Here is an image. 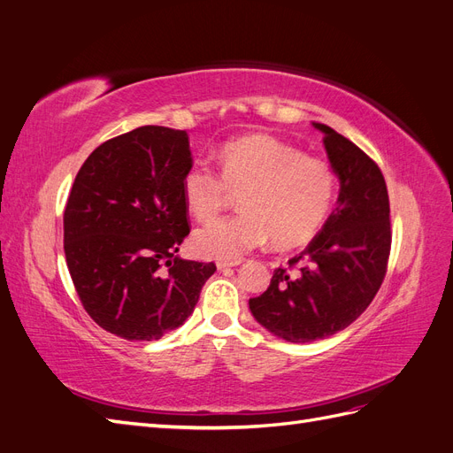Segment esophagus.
Returning a JSON list of instances; mask_svg holds the SVG:
<instances>
[{"label": "esophagus", "mask_w": 453, "mask_h": 453, "mask_svg": "<svg viewBox=\"0 0 453 453\" xmlns=\"http://www.w3.org/2000/svg\"><path fill=\"white\" fill-rule=\"evenodd\" d=\"M240 260H232V263H228V260H217V268L219 270H226V268H232V266H238Z\"/></svg>", "instance_id": "34e87169"}]
</instances>
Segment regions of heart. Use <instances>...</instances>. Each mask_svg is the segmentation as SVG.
<instances>
[{
  "mask_svg": "<svg viewBox=\"0 0 453 453\" xmlns=\"http://www.w3.org/2000/svg\"><path fill=\"white\" fill-rule=\"evenodd\" d=\"M219 172L193 164L181 181L187 210L198 221H211L242 196L243 213L195 232L198 257L238 260L268 238L276 248H296L331 211L336 185L331 164L273 135L251 134L225 143Z\"/></svg>",
  "mask_w": 453,
  "mask_h": 453,
  "instance_id": "heart-1",
  "label": "heart"
}]
</instances>
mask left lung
Here are the masks:
<instances>
[{
	"instance_id": "8db88e82",
	"label": "left lung",
	"mask_w": 453,
	"mask_h": 453,
	"mask_svg": "<svg viewBox=\"0 0 453 453\" xmlns=\"http://www.w3.org/2000/svg\"><path fill=\"white\" fill-rule=\"evenodd\" d=\"M326 157L340 180L334 211L308 248L289 260L307 266L293 277L273 270L268 289L250 298L253 318L272 334L295 344L344 331L372 303L386 278L391 251L389 196L378 164L331 127Z\"/></svg>"
}]
</instances>
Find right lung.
Here are the masks:
<instances>
[{
  "mask_svg": "<svg viewBox=\"0 0 453 453\" xmlns=\"http://www.w3.org/2000/svg\"><path fill=\"white\" fill-rule=\"evenodd\" d=\"M185 130L140 127L96 147L64 211V251L81 304L107 333L158 340L193 313L213 263L175 257L190 232Z\"/></svg>",
  "mask_w": 453,
  "mask_h": 453,
  "instance_id": "add662e5",
  "label": "right lung"
}]
</instances>
